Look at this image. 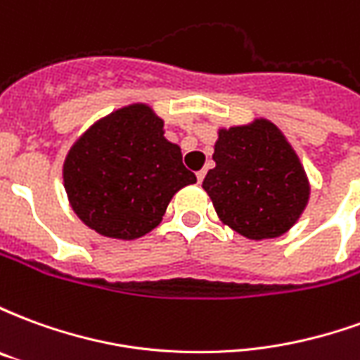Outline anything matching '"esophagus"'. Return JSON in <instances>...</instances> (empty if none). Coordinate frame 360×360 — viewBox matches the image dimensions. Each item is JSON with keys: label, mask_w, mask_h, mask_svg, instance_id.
<instances>
[{"label": "esophagus", "mask_w": 360, "mask_h": 360, "mask_svg": "<svg viewBox=\"0 0 360 360\" xmlns=\"http://www.w3.org/2000/svg\"><path fill=\"white\" fill-rule=\"evenodd\" d=\"M204 177H206V172H204V169H200V172H196V179H198V183H202Z\"/></svg>", "instance_id": "obj_1"}]
</instances>
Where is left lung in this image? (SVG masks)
I'll return each instance as SVG.
<instances>
[{"label":"left lung","mask_w":360,"mask_h":360,"mask_svg":"<svg viewBox=\"0 0 360 360\" xmlns=\"http://www.w3.org/2000/svg\"><path fill=\"white\" fill-rule=\"evenodd\" d=\"M214 162L204 191L219 219L247 239L283 235L309 202L310 187L299 158L266 119L219 129Z\"/></svg>","instance_id":"8db88e82"}]
</instances>
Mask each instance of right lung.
I'll use <instances>...</instances> for the list:
<instances>
[{"label": "right lung", "instance_id": "right-lung-1", "mask_svg": "<svg viewBox=\"0 0 360 360\" xmlns=\"http://www.w3.org/2000/svg\"><path fill=\"white\" fill-rule=\"evenodd\" d=\"M69 202L96 233L139 239L162 221L179 188L196 183L164 121L146 103L113 111L90 127L63 164Z\"/></svg>", "mask_w": 360, "mask_h": 360}]
</instances>
